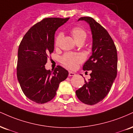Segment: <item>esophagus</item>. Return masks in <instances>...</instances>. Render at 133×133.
I'll list each match as a JSON object with an SVG mask.
<instances>
[{
    "instance_id": "1",
    "label": "esophagus",
    "mask_w": 133,
    "mask_h": 133,
    "mask_svg": "<svg viewBox=\"0 0 133 133\" xmlns=\"http://www.w3.org/2000/svg\"><path fill=\"white\" fill-rule=\"evenodd\" d=\"M75 75H76V74L73 72H71V71L69 72V76H74Z\"/></svg>"
}]
</instances>
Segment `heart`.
Wrapping results in <instances>:
<instances>
[{
    "label": "heart",
    "instance_id": "1",
    "mask_svg": "<svg viewBox=\"0 0 133 133\" xmlns=\"http://www.w3.org/2000/svg\"><path fill=\"white\" fill-rule=\"evenodd\" d=\"M71 34L76 43L80 41H84L87 37L85 31L80 27H74L71 31ZM62 36V33H59L55 39V46H58L61 41ZM83 61V57L79 54L66 53L61 58V62L67 68L74 69L77 67L78 64Z\"/></svg>",
    "mask_w": 133,
    "mask_h": 133
}]
</instances>
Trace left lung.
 <instances>
[{
	"mask_svg": "<svg viewBox=\"0 0 133 133\" xmlns=\"http://www.w3.org/2000/svg\"><path fill=\"white\" fill-rule=\"evenodd\" d=\"M80 20L87 22L92 32V56L83 65L84 71L92 72L76 94L83 103L92 105L102 101L111 89L117 75V51L108 31L94 18L84 17Z\"/></svg>",
	"mask_w": 133,
	"mask_h": 133,
	"instance_id": "obj_1",
	"label": "left lung"
}]
</instances>
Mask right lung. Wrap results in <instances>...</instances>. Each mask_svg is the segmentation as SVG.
<instances>
[{
	"label": "right lung",
	"mask_w": 133,
	"mask_h": 133,
	"mask_svg": "<svg viewBox=\"0 0 133 133\" xmlns=\"http://www.w3.org/2000/svg\"><path fill=\"white\" fill-rule=\"evenodd\" d=\"M69 19L44 18L27 31L19 46L17 79L25 96L37 103L52 100L69 75L59 65L54 71L45 68L48 56L54 51L55 32Z\"/></svg>",
	"instance_id": "add662e5"
}]
</instances>
